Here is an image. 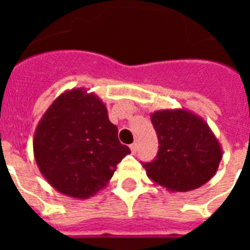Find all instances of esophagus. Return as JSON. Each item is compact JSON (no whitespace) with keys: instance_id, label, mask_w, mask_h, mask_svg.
<instances>
[{"instance_id":"1","label":"esophagus","mask_w":250,"mask_h":250,"mask_svg":"<svg viewBox=\"0 0 250 250\" xmlns=\"http://www.w3.org/2000/svg\"><path fill=\"white\" fill-rule=\"evenodd\" d=\"M130 150H131L132 154H136V151H138V145H136V143L130 145Z\"/></svg>"}]
</instances>
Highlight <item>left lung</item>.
Masks as SVG:
<instances>
[{"instance_id": "obj_1", "label": "left lung", "mask_w": 250, "mask_h": 250, "mask_svg": "<svg viewBox=\"0 0 250 250\" xmlns=\"http://www.w3.org/2000/svg\"><path fill=\"white\" fill-rule=\"evenodd\" d=\"M150 119L159 150L143 167L152 183L169 191H190L215 175L223 149L204 119L187 109L159 110Z\"/></svg>"}]
</instances>
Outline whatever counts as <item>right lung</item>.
<instances>
[{
	"mask_svg": "<svg viewBox=\"0 0 250 250\" xmlns=\"http://www.w3.org/2000/svg\"><path fill=\"white\" fill-rule=\"evenodd\" d=\"M127 154L105 104L83 87L57 96L35 130L40 173L59 193L75 199H89L104 189Z\"/></svg>",
	"mask_w": 250,
	"mask_h": 250,
	"instance_id": "right-lung-1",
	"label": "right lung"
}]
</instances>
